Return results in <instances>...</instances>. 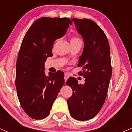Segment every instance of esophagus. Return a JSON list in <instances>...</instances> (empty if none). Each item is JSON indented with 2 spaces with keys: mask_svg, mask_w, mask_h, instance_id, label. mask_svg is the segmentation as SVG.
<instances>
[{
  "mask_svg": "<svg viewBox=\"0 0 132 132\" xmlns=\"http://www.w3.org/2000/svg\"><path fill=\"white\" fill-rule=\"evenodd\" d=\"M69 78V76L67 74H64V80H65V82H66V80H68V78Z\"/></svg>",
  "mask_w": 132,
  "mask_h": 132,
  "instance_id": "34e87169",
  "label": "esophagus"
}]
</instances>
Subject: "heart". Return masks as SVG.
<instances>
[{
  "label": "heart",
  "mask_w": 132,
  "mask_h": 132,
  "mask_svg": "<svg viewBox=\"0 0 132 132\" xmlns=\"http://www.w3.org/2000/svg\"><path fill=\"white\" fill-rule=\"evenodd\" d=\"M77 39H80L79 38H72L71 39V41H73V40H77Z\"/></svg>",
  "instance_id": "heart-1"
}]
</instances>
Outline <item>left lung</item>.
<instances>
[{"instance_id": "left-lung-1", "label": "left lung", "mask_w": 132, "mask_h": 132, "mask_svg": "<svg viewBox=\"0 0 132 132\" xmlns=\"http://www.w3.org/2000/svg\"><path fill=\"white\" fill-rule=\"evenodd\" d=\"M78 34L84 41L79 57V74L86 78L84 84H78L74 77L66 84L71 87L73 94L67 100L71 117L78 121L94 118L102 109L112 77L110 46L105 34L94 22L89 19L72 18Z\"/></svg>"}]
</instances>
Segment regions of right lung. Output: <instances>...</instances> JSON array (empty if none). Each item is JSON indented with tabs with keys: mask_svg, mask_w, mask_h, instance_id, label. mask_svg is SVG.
Wrapping results in <instances>:
<instances>
[{
	"mask_svg": "<svg viewBox=\"0 0 132 132\" xmlns=\"http://www.w3.org/2000/svg\"><path fill=\"white\" fill-rule=\"evenodd\" d=\"M72 22L69 18L42 17L36 20L25 34L16 66L15 84L22 109L34 119L50 114L53 103L64 84L61 71L46 76V59L52 56L53 45L66 34Z\"/></svg>",
	"mask_w": 132,
	"mask_h": 132,
	"instance_id": "right-lung-1",
	"label": "right lung"
}]
</instances>
